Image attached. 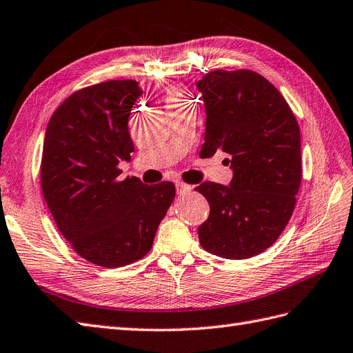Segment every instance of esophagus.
<instances>
[{
	"mask_svg": "<svg viewBox=\"0 0 353 353\" xmlns=\"http://www.w3.org/2000/svg\"><path fill=\"white\" fill-rule=\"evenodd\" d=\"M176 189H177V194H186L192 189L191 185H186L183 182H176Z\"/></svg>",
	"mask_w": 353,
	"mask_h": 353,
	"instance_id": "1",
	"label": "esophagus"
}]
</instances>
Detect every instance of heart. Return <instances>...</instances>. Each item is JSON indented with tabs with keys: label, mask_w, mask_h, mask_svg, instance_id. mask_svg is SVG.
<instances>
[{
	"label": "heart",
	"mask_w": 353,
	"mask_h": 353,
	"mask_svg": "<svg viewBox=\"0 0 353 353\" xmlns=\"http://www.w3.org/2000/svg\"><path fill=\"white\" fill-rule=\"evenodd\" d=\"M186 103H189V101L180 89L170 88L165 92V104H167L168 108L176 107V105H182V104H186Z\"/></svg>",
	"instance_id": "1"
}]
</instances>
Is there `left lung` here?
Segmentation results:
<instances>
[{
    "mask_svg": "<svg viewBox=\"0 0 353 353\" xmlns=\"http://www.w3.org/2000/svg\"><path fill=\"white\" fill-rule=\"evenodd\" d=\"M207 112L201 158L221 150L230 186L195 188L210 205L198 228L204 250L228 259L263 254L291 219L301 185L300 126L283 95L252 70H214L196 83Z\"/></svg>",
    "mask_w": 353,
    "mask_h": 353,
    "instance_id": "1",
    "label": "left lung"
}]
</instances>
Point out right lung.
<instances>
[{
  "mask_svg": "<svg viewBox=\"0 0 353 353\" xmlns=\"http://www.w3.org/2000/svg\"><path fill=\"white\" fill-rule=\"evenodd\" d=\"M135 80H107L76 90L52 114L43 143L41 191L58 230L79 256L105 268L149 254L176 196L173 182L121 179L130 161Z\"/></svg>",
  "mask_w": 353,
  "mask_h": 353,
  "instance_id": "right-lung-1",
  "label": "right lung"
}]
</instances>
